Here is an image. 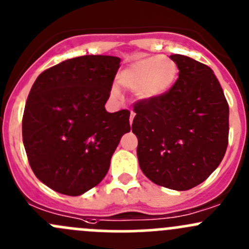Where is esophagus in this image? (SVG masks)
<instances>
[{"instance_id":"1","label":"esophagus","mask_w":249,"mask_h":249,"mask_svg":"<svg viewBox=\"0 0 249 249\" xmlns=\"http://www.w3.org/2000/svg\"><path fill=\"white\" fill-rule=\"evenodd\" d=\"M134 117H135V113L134 112L130 113V124H132V122H134Z\"/></svg>"}]
</instances>
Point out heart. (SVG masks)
<instances>
[{"label": "heart", "instance_id": "heart-1", "mask_svg": "<svg viewBox=\"0 0 249 249\" xmlns=\"http://www.w3.org/2000/svg\"><path fill=\"white\" fill-rule=\"evenodd\" d=\"M178 77V67L173 60L165 56H152L136 60L118 74V84L134 90L141 101H154L169 92ZM112 95L119 96L113 88Z\"/></svg>", "mask_w": 249, "mask_h": 249}]
</instances>
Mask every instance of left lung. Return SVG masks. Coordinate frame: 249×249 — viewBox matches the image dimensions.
<instances>
[{
	"label": "left lung",
	"mask_w": 249,
	"mask_h": 249,
	"mask_svg": "<svg viewBox=\"0 0 249 249\" xmlns=\"http://www.w3.org/2000/svg\"><path fill=\"white\" fill-rule=\"evenodd\" d=\"M170 57L178 79L160 99L135 105L132 132L145 177L182 192L207 179L224 158L229 106L210 67L184 55Z\"/></svg>",
	"instance_id": "8db88e82"
}]
</instances>
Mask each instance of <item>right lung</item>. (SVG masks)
<instances>
[{"label":"right lung","instance_id":"right-lung-1","mask_svg":"<svg viewBox=\"0 0 249 249\" xmlns=\"http://www.w3.org/2000/svg\"><path fill=\"white\" fill-rule=\"evenodd\" d=\"M119 66L117 56L84 55L46 70L32 85L22 142L32 171L50 189L78 196L108 172L120 139L131 130L129 110L105 108Z\"/></svg>","mask_w":249,"mask_h":249}]
</instances>
